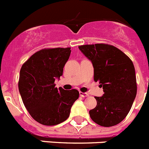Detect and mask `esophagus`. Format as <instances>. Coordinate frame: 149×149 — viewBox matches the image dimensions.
Listing matches in <instances>:
<instances>
[{
	"mask_svg": "<svg viewBox=\"0 0 149 149\" xmlns=\"http://www.w3.org/2000/svg\"><path fill=\"white\" fill-rule=\"evenodd\" d=\"M80 95L81 96V97H87V96H89V95L87 94L86 93H82V92H80Z\"/></svg>",
	"mask_w": 149,
	"mask_h": 149,
	"instance_id": "34e87169",
	"label": "esophagus"
}]
</instances>
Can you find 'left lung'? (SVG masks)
<instances>
[{
    "instance_id": "obj_1",
    "label": "left lung",
    "mask_w": 149,
    "mask_h": 149,
    "mask_svg": "<svg viewBox=\"0 0 149 149\" xmlns=\"http://www.w3.org/2000/svg\"><path fill=\"white\" fill-rule=\"evenodd\" d=\"M78 48L93 63L94 81L99 82L104 93L101 97H95L97 105L89 110L91 119L103 127L120 123L128 114L136 95L133 62L110 45H85Z\"/></svg>"
}]
</instances>
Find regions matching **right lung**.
Here are the masks:
<instances>
[{
	"instance_id": "add662e5",
	"label": "right lung",
	"mask_w": 149,
	"mask_h": 149,
	"mask_svg": "<svg viewBox=\"0 0 149 149\" xmlns=\"http://www.w3.org/2000/svg\"><path fill=\"white\" fill-rule=\"evenodd\" d=\"M71 48H45L36 52L22 65L18 89L23 103L33 119L44 125H56L66 120L77 89L55 87L56 78L63 75Z\"/></svg>"
}]
</instances>
